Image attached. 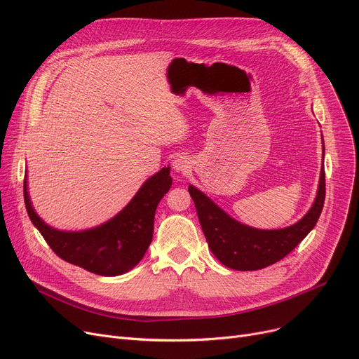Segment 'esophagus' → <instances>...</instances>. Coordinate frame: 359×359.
I'll return each mask as SVG.
<instances>
[{"mask_svg": "<svg viewBox=\"0 0 359 359\" xmlns=\"http://www.w3.org/2000/svg\"><path fill=\"white\" fill-rule=\"evenodd\" d=\"M172 165H173V170L176 173L186 175L191 172V158L187 156H177V157H175Z\"/></svg>", "mask_w": 359, "mask_h": 359, "instance_id": "1", "label": "esophagus"}]
</instances>
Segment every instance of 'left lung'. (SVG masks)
Returning <instances> with one entry per match:
<instances>
[{"label":"left lung","instance_id":"obj_1","mask_svg":"<svg viewBox=\"0 0 359 359\" xmlns=\"http://www.w3.org/2000/svg\"><path fill=\"white\" fill-rule=\"evenodd\" d=\"M189 194L196 206L202 231L214 256L227 268L257 271L284 259L314 229L325 205V168L322 167L320 172L318 191L311 210L291 227L282 230L248 227L225 214L196 187L189 186Z\"/></svg>","mask_w":359,"mask_h":359}]
</instances>
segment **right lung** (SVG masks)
<instances>
[{
	"instance_id": "right-lung-1",
	"label": "right lung",
	"mask_w": 359,
	"mask_h": 359,
	"mask_svg": "<svg viewBox=\"0 0 359 359\" xmlns=\"http://www.w3.org/2000/svg\"><path fill=\"white\" fill-rule=\"evenodd\" d=\"M172 186L170 167L151 176L125 208L110 221L86 231H60L49 227L33 210L25 177V203L34 227L62 260L91 273L116 276L137 266L154 233V214Z\"/></svg>"
}]
</instances>
